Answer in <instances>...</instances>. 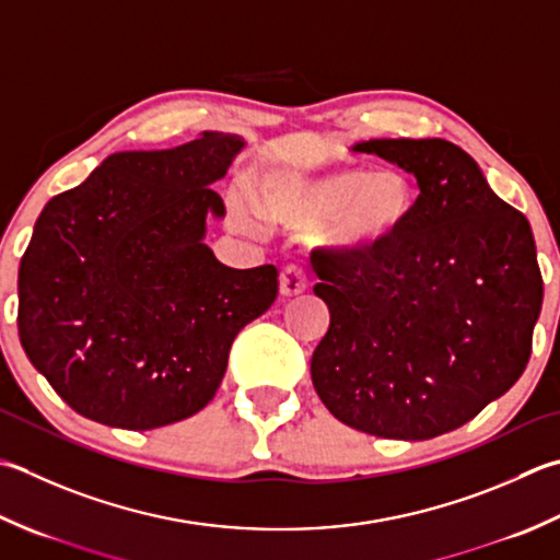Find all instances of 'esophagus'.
<instances>
[{
    "label": "esophagus",
    "mask_w": 560,
    "mask_h": 560,
    "mask_svg": "<svg viewBox=\"0 0 560 560\" xmlns=\"http://www.w3.org/2000/svg\"><path fill=\"white\" fill-rule=\"evenodd\" d=\"M308 287V277H305V269L299 261H291L281 269V277H279V289L283 295H299Z\"/></svg>",
    "instance_id": "obj_1"
}]
</instances>
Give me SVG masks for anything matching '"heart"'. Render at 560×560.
<instances>
[{
  "mask_svg": "<svg viewBox=\"0 0 560 560\" xmlns=\"http://www.w3.org/2000/svg\"><path fill=\"white\" fill-rule=\"evenodd\" d=\"M257 211L289 228H317L327 245L364 252L386 243L408 223L415 186L396 167L364 170L357 164L325 172H271L255 191ZM230 218L240 230L257 233V218L243 194L230 196Z\"/></svg>",
  "mask_w": 560,
  "mask_h": 560,
  "instance_id": "b5f03b06",
  "label": "heart"
}]
</instances>
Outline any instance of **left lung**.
I'll list each match as a JSON object with an SVG mask.
<instances>
[{
	"instance_id": "8db88e82",
	"label": "left lung",
	"mask_w": 560,
	"mask_h": 560,
	"mask_svg": "<svg viewBox=\"0 0 560 560\" xmlns=\"http://www.w3.org/2000/svg\"><path fill=\"white\" fill-rule=\"evenodd\" d=\"M354 150L415 174L412 215L364 252L315 247L330 330L311 376L339 422L383 440H432L474 420L527 369L544 301L529 221L476 160L442 138Z\"/></svg>"
}]
</instances>
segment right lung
Wrapping results in <instances>:
<instances>
[{"instance_id": "obj_1", "label": "right lung", "mask_w": 560, "mask_h": 560, "mask_svg": "<svg viewBox=\"0 0 560 560\" xmlns=\"http://www.w3.org/2000/svg\"><path fill=\"white\" fill-rule=\"evenodd\" d=\"M245 142L206 130L114 152L43 208L19 267V337L74 412L155 430L206 408L233 339L277 301L273 265L230 269L203 245L211 184Z\"/></svg>"}]
</instances>
